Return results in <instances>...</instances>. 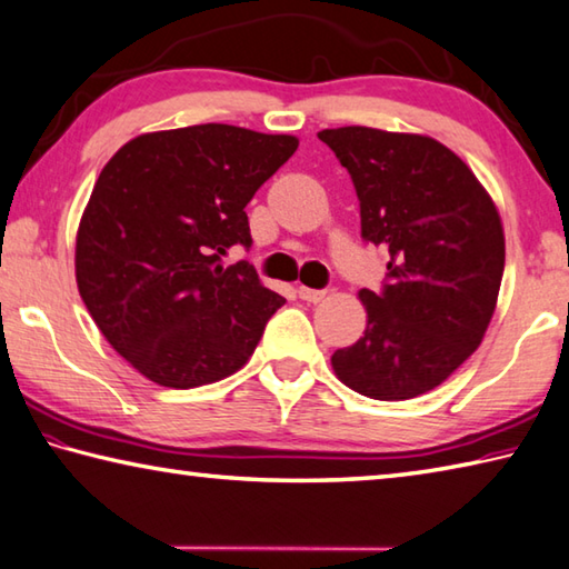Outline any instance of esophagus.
<instances>
[{
  "instance_id": "obj_1",
  "label": "esophagus",
  "mask_w": 569,
  "mask_h": 569,
  "mask_svg": "<svg viewBox=\"0 0 569 569\" xmlns=\"http://www.w3.org/2000/svg\"><path fill=\"white\" fill-rule=\"evenodd\" d=\"M298 298H303L308 303H318L326 298V291H320V288H308V286H298Z\"/></svg>"
}]
</instances>
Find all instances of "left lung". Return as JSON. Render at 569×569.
Masks as SVG:
<instances>
[{
	"label": "left lung",
	"mask_w": 569,
	"mask_h": 569,
	"mask_svg": "<svg viewBox=\"0 0 569 569\" xmlns=\"http://www.w3.org/2000/svg\"><path fill=\"white\" fill-rule=\"evenodd\" d=\"M360 203V236L388 251L380 291H360L363 338L330 363L360 396L408 400L438 388L480 346L498 303V209L448 147L418 133L326 129Z\"/></svg>",
	"instance_id": "left-lung-1"
}]
</instances>
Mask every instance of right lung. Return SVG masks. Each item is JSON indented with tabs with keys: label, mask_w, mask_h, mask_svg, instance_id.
Listing matches in <instances>:
<instances>
[{
	"label": "right lung",
	"mask_w": 569,
	"mask_h": 569,
	"mask_svg": "<svg viewBox=\"0 0 569 569\" xmlns=\"http://www.w3.org/2000/svg\"><path fill=\"white\" fill-rule=\"evenodd\" d=\"M296 137L229 123L141 133L101 169L77 233V283L101 333L163 388L239 370L283 296L253 266L246 203L293 157Z\"/></svg>",
	"instance_id": "obj_1"
}]
</instances>
